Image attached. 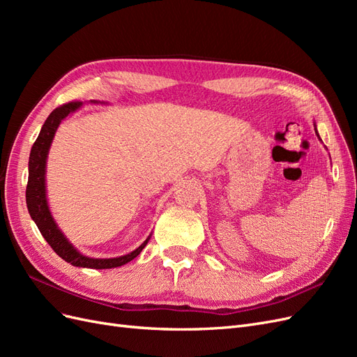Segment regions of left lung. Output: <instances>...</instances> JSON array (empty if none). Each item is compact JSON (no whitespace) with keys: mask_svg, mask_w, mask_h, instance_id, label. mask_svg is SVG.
Here are the masks:
<instances>
[{"mask_svg":"<svg viewBox=\"0 0 357 357\" xmlns=\"http://www.w3.org/2000/svg\"><path fill=\"white\" fill-rule=\"evenodd\" d=\"M316 134H317V131H316ZM317 135H319V134H317Z\"/></svg>","mask_w":357,"mask_h":357,"instance_id":"8db88e82","label":"left lung"}]
</instances>
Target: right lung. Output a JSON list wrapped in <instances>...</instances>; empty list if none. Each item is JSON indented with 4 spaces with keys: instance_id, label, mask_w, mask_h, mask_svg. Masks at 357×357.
Here are the masks:
<instances>
[{
    "instance_id": "add662e5",
    "label": "right lung",
    "mask_w": 357,
    "mask_h": 357,
    "mask_svg": "<svg viewBox=\"0 0 357 357\" xmlns=\"http://www.w3.org/2000/svg\"><path fill=\"white\" fill-rule=\"evenodd\" d=\"M82 105L80 101H71L67 104L59 105L58 109L53 110L49 117L46 119L45 125H43L41 131L36 139L34 146L31 149L29 153V164H28V185H26V207L31 214L32 220L36 222L37 228L40 229L41 235L53 248L59 257L63 261L74 265V266H83V268H93V269H107V268H117L132 261L142 253L146 247L149 238L139 245L137 250L132 253H128L121 257L113 259H92L88 256L80 255L75 248L68 243L66 236L62 235L59 228L56 226L55 220L50 215L47 199H46V159L49 153V147L55 135L56 129L61 123L62 119H66L70 113L75 112Z\"/></svg>"
}]
</instances>
